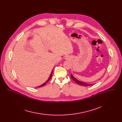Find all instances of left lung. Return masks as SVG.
<instances>
[{"label": "left lung", "mask_w": 122, "mask_h": 122, "mask_svg": "<svg viewBox=\"0 0 122 122\" xmlns=\"http://www.w3.org/2000/svg\"><path fill=\"white\" fill-rule=\"evenodd\" d=\"M71 78H72V79L77 84L81 85V86H90L91 85H93V84H88V83H86L85 82H81V81H78V80H77L75 77H74V76L72 75V74H71Z\"/></svg>", "instance_id": "1"}]
</instances>
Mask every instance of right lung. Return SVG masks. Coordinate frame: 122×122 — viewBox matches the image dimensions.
I'll list each match as a JSON object with an SVG mask.
<instances>
[{
  "mask_svg": "<svg viewBox=\"0 0 122 122\" xmlns=\"http://www.w3.org/2000/svg\"><path fill=\"white\" fill-rule=\"evenodd\" d=\"M53 71H51V75H50V77H49V79H48V80L45 82H44V83H43L42 84H41V85H40V86H38V87H42V86H43L44 85H45L49 81H50V80L51 79V75H52V74H53Z\"/></svg>",
  "mask_w": 122,
  "mask_h": 122,
  "instance_id": "obj_1",
  "label": "right lung"
}]
</instances>
